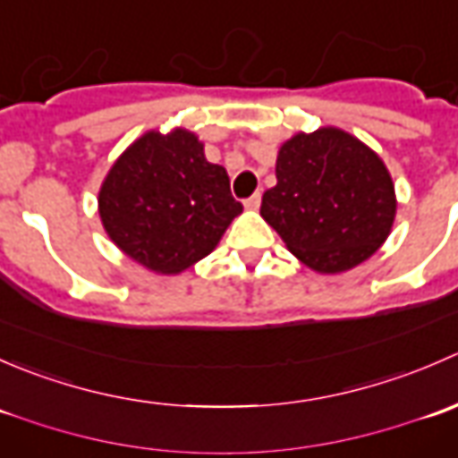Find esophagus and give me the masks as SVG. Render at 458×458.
Returning <instances> with one entry per match:
<instances>
[{
	"instance_id": "obj_1",
	"label": "esophagus",
	"mask_w": 458,
	"mask_h": 458,
	"mask_svg": "<svg viewBox=\"0 0 458 458\" xmlns=\"http://www.w3.org/2000/svg\"><path fill=\"white\" fill-rule=\"evenodd\" d=\"M243 206H246L248 210H257V208L261 206V192H255L252 197H248V199L243 201Z\"/></svg>"
}]
</instances>
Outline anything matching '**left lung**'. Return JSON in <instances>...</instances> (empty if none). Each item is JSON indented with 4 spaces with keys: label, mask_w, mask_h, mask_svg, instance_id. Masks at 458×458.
Masks as SVG:
<instances>
[{
    "label": "left lung",
    "mask_w": 458,
    "mask_h": 458,
    "mask_svg": "<svg viewBox=\"0 0 458 458\" xmlns=\"http://www.w3.org/2000/svg\"><path fill=\"white\" fill-rule=\"evenodd\" d=\"M394 186L377 155L339 128L294 135L276 157L261 216L288 250L326 275L372 257L394 221Z\"/></svg>",
    "instance_id": "8db88e82"
}]
</instances>
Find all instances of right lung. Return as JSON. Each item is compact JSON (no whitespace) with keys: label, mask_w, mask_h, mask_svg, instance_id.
<instances>
[{"label":"right lung","mask_w":458,"mask_h":458,"mask_svg":"<svg viewBox=\"0 0 458 458\" xmlns=\"http://www.w3.org/2000/svg\"><path fill=\"white\" fill-rule=\"evenodd\" d=\"M243 206L225 168L192 132H146L114 161L99 192L108 237L128 257L174 275L210 255Z\"/></svg>","instance_id":"add662e5"}]
</instances>
